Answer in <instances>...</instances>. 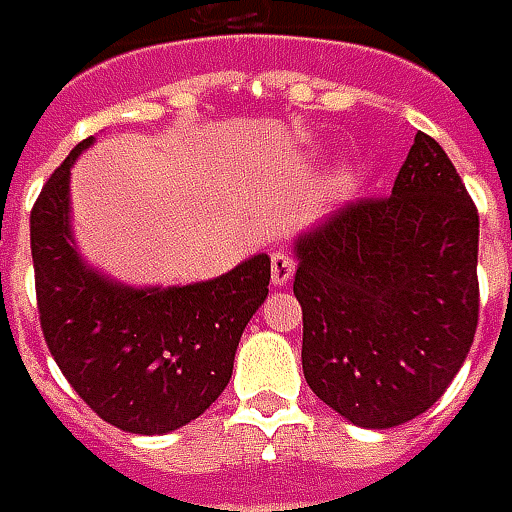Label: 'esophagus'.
Masks as SVG:
<instances>
[{"label": "esophagus", "instance_id": "34e87169", "mask_svg": "<svg viewBox=\"0 0 512 512\" xmlns=\"http://www.w3.org/2000/svg\"><path fill=\"white\" fill-rule=\"evenodd\" d=\"M293 273H296V265H293V259L287 256L285 250L273 253V259H270V279H273V285L285 287L293 279Z\"/></svg>", "mask_w": 512, "mask_h": 512}]
</instances>
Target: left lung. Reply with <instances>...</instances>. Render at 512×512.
Returning a JSON list of instances; mask_svg holds the SVG:
<instances>
[{"label":"left lung","mask_w":512,"mask_h":512,"mask_svg":"<svg viewBox=\"0 0 512 512\" xmlns=\"http://www.w3.org/2000/svg\"><path fill=\"white\" fill-rule=\"evenodd\" d=\"M310 390L356 427L422 416L479 325V213L436 139L416 133L387 199L347 202L293 239Z\"/></svg>","instance_id":"obj_1"}]
</instances>
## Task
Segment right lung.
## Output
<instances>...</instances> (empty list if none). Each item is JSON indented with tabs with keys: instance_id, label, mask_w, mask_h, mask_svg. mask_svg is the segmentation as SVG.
I'll list each match as a JSON object with an SVG mask.
<instances>
[{
	"instance_id": "1",
	"label": "right lung",
	"mask_w": 512,
	"mask_h": 512,
	"mask_svg": "<svg viewBox=\"0 0 512 512\" xmlns=\"http://www.w3.org/2000/svg\"><path fill=\"white\" fill-rule=\"evenodd\" d=\"M90 145L93 136L70 150L30 210L42 333L93 413L125 433L165 436L222 396L239 339L267 299L270 256L173 287H133L90 267L70 227V168Z\"/></svg>"
}]
</instances>
